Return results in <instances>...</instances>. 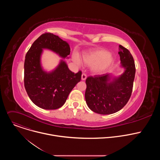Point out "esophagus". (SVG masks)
Segmentation results:
<instances>
[{
	"instance_id": "esophagus-1",
	"label": "esophagus",
	"mask_w": 160,
	"mask_h": 160,
	"mask_svg": "<svg viewBox=\"0 0 160 160\" xmlns=\"http://www.w3.org/2000/svg\"><path fill=\"white\" fill-rule=\"evenodd\" d=\"M87 78V75L85 73H82V80H85Z\"/></svg>"
}]
</instances>
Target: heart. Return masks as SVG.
<instances>
[{
  "mask_svg": "<svg viewBox=\"0 0 160 160\" xmlns=\"http://www.w3.org/2000/svg\"><path fill=\"white\" fill-rule=\"evenodd\" d=\"M83 61L87 65H92V70L98 73L104 72L113 62V57L108 51L104 49H97L94 51L85 53L82 58ZM75 60L80 63V59L75 58Z\"/></svg>",
  "mask_w": 160,
  "mask_h": 160,
  "instance_id": "1",
  "label": "heart"
}]
</instances>
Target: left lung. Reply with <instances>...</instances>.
Returning <instances> with one entry per match:
<instances>
[{
    "label": "left lung",
    "mask_w": 160,
    "mask_h": 160,
    "mask_svg": "<svg viewBox=\"0 0 160 160\" xmlns=\"http://www.w3.org/2000/svg\"><path fill=\"white\" fill-rule=\"evenodd\" d=\"M118 54L124 73L110 82L109 74L96 75L87 78L85 101L92 111L109 115L122 109L128 102L133 89L135 66L130 51L119 45Z\"/></svg>",
    "instance_id": "left-lung-1"
}]
</instances>
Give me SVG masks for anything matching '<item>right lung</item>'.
<instances>
[{
    "label": "right lung",
    "instance_id": "1",
    "mask_svg": "<svg viewBox=\"0 0 160 160\" xmlns=\"http://www.w3.org/2000/svg\"><path fill=\"white\" fill-rule=\"evenodd\" d=\"M42 49H48L62 58L70 54L69 45L51 33L41 35L27 52L24 64V84L31 101L44 109H56L66 102L68 95L81 80L82 72H71L61 61L56 69L47 73L40 66Z\"/></svg>",
    "mask_w": 160,
    "mask_h": 160
}]
</instances>
